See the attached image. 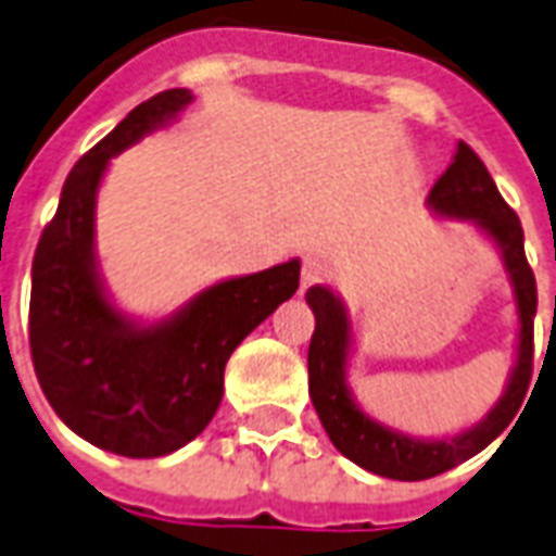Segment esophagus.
I'll return each mask as SVG.
<instances>
[{
  "label": "esophagus",
  "instance_id": "esophagus-1",
  "mask_svg": "<svg viewBox=\"0 0 556 556\" xmlns=\"http://www.w3.org/2000/svg\"><path fill=\"white\" fill-rule=\"evenodd\" d=\"M329 277V268H326V262H320V260H312V256H308V260L303 262V270H300V288H312V286H317V282H323V279Z\"/></svg>",
  "mask_w": 556,
  "mask_h": 556
}]
</instances>
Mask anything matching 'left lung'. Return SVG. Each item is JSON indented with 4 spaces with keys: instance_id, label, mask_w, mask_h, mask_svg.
Wrapping results in <instances>:
<instances>
[{
    "instance_id": "1",
    "label": "left lung",
    "mask_w": 556,
    "mask_h": 556,
    "mask_svg": "<svg viewBox=\"0 0 556 556\" xmlns=\"http://www.w3.org/2000/svg\"><path fill=\"white\" fill-rule=\"evenodd\" d=\"M427 204L435 216L470 222L482 230L502 256L508 282L514 288V303L519 314L517 361L508 375L505 392L482 421L444 439H415L406 432L375 421L357 406L349 389V355H352V320L343 300L331 288L312 286L305 291V303L314 312V334L308 346V395L329 432L331 444L352 458L355 465L375 476H387L397 482H421L462 465L476 453H482L500 435L519 406L526 401L534 366V314L536 282L534 270L526 260V236L519 216L505 204L491 173L484 169L470 147L458 141L453 164L435 181L427 195Z\"/></svg>"
}]
</instances>
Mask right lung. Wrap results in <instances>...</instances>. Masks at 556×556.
Instances as JSON below:
<instances>
[{"instance_id":"1","label":"right lung","mask_w":556,"mask_h":556,"mask_svg":"<svg viewBox=\"0 0 556 556\" xmlns=\"http://www.w3.org/2000/svg\"><path fill=\"white\" fill-rule=\"evenodd\" d=\"M192 103L167 89L135 106L65 178L30 268L28 340L48 404L89 444L155 458L185 447L216 415L233 349L300 288V260L222 279L159 323L126 317L98 270L94 210L109 161Z\"/></svg>"}]
</instances>
